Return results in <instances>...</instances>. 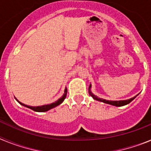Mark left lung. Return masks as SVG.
<instances>
[{
    "mask_svg": "<svg viewBox=\"0 0 151 151\" xmlns=\"http://www.w3.org/2000/svg\"><path fill=\"white\" fill-rule=\"evenodd\" d=\"M91 85H90L88 88V92H89V94L91 96L94 100L96 101H101V102H104L105 104H110V105H113V106H125V105L128 104H129L130 102L133 101L136 97H132V98H130V99H128V100H125V101H106L105 99H103V98H100V97H97V96L94 95L91 91Z\"/></svg>",
    "mask_w": 151,
    "mask_h": 151,
    "instance_id": "1",
    "label": "left lung"
}]
</instances>
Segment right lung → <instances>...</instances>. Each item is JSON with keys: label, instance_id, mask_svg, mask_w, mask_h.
<instances>
[{"label": "right lung", "instance_id": "obj_1", "mask_svg": "<svg viewBox=\"0 0 151 151\" xmlns=\"http://www.w3.org/2000/svg\"><path fill=\"white\" fill-rule=\"evenodd\" d=\"M66 94H67V88H65V91H64L63 95L62 97H60V99L57 100V101H55L54 103H52V104H50L43 105V106H28V105L24 104H22V103L19 102V101L17 99H16V100H17V101H18V102L21 105H22V106H26V107L29 108V109L34 110V111H36V112H46V111H47V110L52 109V108L56 107V106H57L58 105L60 104H62V103L63 102L64 100H65V98H66Z\"/></svg>", "mask_w": 151, "mask_h": 151}]
</instances>
